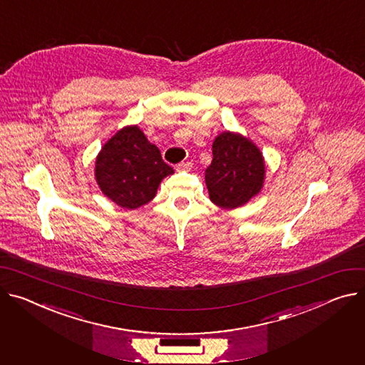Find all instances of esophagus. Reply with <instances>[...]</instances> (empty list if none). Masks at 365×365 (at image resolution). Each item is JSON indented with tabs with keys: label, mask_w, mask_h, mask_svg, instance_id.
I'll list each match as a JSON object with an SVG mask.
<instances>
[{
	"label": "esophagus",
	"mask_w": 365,
	"mask_h": 365,
	"mask_svg": "<svg viewBox=\"0 0 365 365\" xmlns=\"http://www.w3.org/2000/svg\"><path fill=\"white\" fill-rule=\"evenodd\" d=\"M192 169V163L190 161H185V163H179L176 165V170L178 172H190Z\"/></svg>",
	"instance_id": "esophagus-1"
}]
</instances>
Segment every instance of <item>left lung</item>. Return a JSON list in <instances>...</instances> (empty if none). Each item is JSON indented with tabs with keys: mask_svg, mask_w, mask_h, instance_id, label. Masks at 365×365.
Here are the masks:
<instances>
[{
	"mask_svg": "<svg viewBox=\"0 0 365 365\" xmlns=\"http://www.w3.org/2000/svg\"><path fill=\"white\" fill-rule=\"evenodd\" d=\"M264 180V160L246 137L225 130L212 144V161L205 170L210 200L233 210L256 196Z\"/></svg>",
	"mask_w": 365,
	"mask_h": 365,
	"instance_id": "left-lung-1",
	"label": "left lung"
}]
</instances>
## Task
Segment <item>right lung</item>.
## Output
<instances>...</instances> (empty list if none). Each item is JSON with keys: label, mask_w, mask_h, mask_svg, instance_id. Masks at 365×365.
Returning a JSON list of instances; mask_svg holds the SVG:
<instances>
[{"label": "right lung", "mask_w": 365, "mask_h": 365, "mask_svg": "<svg viewBox=\"0 0 365 365\" xmlns=\"http://www.w3.org/2000/svg\"><path fill=\"white\" fill-rule=\"evenodd\" d=\"M169 175H173V169L163 161L160 150L137 125L118 130L96 158L98 187L125 210L148 204L160 182Z\"/></svg>", "instance_id": "add662e5"}]
</instances>
